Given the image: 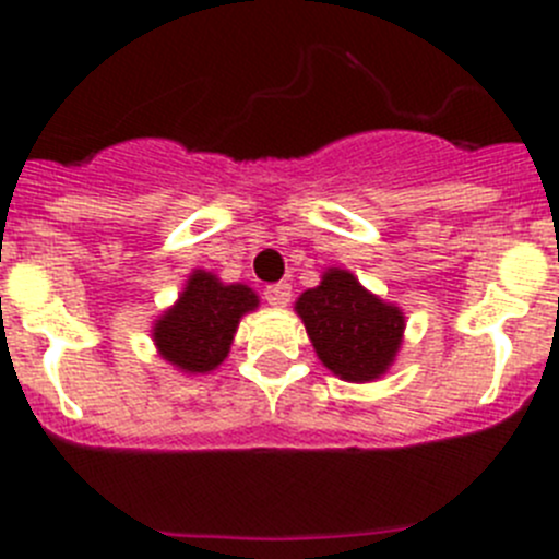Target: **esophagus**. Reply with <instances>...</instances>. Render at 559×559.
<instances>
[{"label":"esophagus","mask_w":559,"mask_h":559,"mask_svg":"<svg viewBox=\"0 0 559 559\" xmlns=\"http://www.w3.org/2000/svg\"><path fill=\"white\" fill-rule=\"evenodd\" d=\"M264 300L273 308H286L292 302V286L286 284V281L267 286V289H264Z\"/></svg>","instance_id":"obj_1"}]
</instances>
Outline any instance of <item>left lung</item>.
<instances>
[{
    "instance_id": "1",
    "label": "left lung",
    "mask_w": 559,
    "mask_h": 559,
    "mask_svg": "<svg viewBox=\"0 0 559 559\" xmlns=\"http://www.w3.org/2000/svg\"><path fill=\"white\" fill-rule=\"evenodd\" d=\"M295 311L324 368L354 384L381 379L403 343V311L370 295L348 270H326L316 289L297 297Z\"/></svg>"
}]
</instances>
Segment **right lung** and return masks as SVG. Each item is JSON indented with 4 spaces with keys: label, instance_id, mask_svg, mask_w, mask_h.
Returning <instances> with one entry per match:
<instances>
[{
    "label": "right lung",
    "instance_id": "add662e5",
    "mask_svg": "<svg viewBox=\"0 0 559 559\" xmlns=\"http://www.w3.org/2000/svg\"><path fill=\"white\" fill-rule=\"evenodd\" d=\"M257 306L259 297L246 284H222L194 270L178 302L156 319L154 343L180 373H211L227 359L240 319Z\"/></svg>",
    "mask_w": 559,
    "mask_h": 559
}]
</instances>
